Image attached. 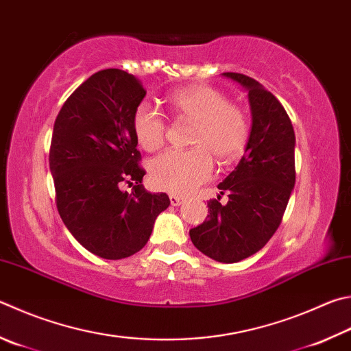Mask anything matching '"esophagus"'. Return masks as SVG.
Returning <instances> with one entry per match:
<instances>
[{"instance_id": "esophagus-1", "label": "esophagus", "mask_w": 351, "mask_h": 351, "mask_svg": "<svg viewBox=\"0 0 351 351\" xmlns=\"http://www.w3.org/2000/svg\"><path fill=\"white\" fill-rule=\"evenodd\" d=\"M170 202H171V206L178 207V206H181V204L184 202V197L178 196V195H170Z\"/></svg>"}]
</instances>
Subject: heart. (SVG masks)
Wrapping results in <instances>:
<instances>
[{"label": "heart", "mask_w": 351, "mask_h": 351, "mask_svg": "<svg viewBox=\"0 0 351 351\" xmlns=\"http://www.w3.org/2000/svg\"><path fill=\"white\" fill-rule=\"evenodd\" d=\"M170 109L195 123L190 138L192 150H167L150 165V181L164 192L187 195L213 176L215 161L228 164L242 155L250 135L245 113L228 104L221 92L207 86H190L169 97ZM133 133L144 150L162 147L167 123L150 104L143 103L133 113Z\"/></svg>", "instance_id": "heart-1"}]
</instances>
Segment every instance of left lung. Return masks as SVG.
<instances>
[{
	"mask_svg": "<svg viewBox=\"0 0 351 351\" xmlns=\"http://www.w3.org/2000/svg\"><path fill=\"white\" fill-rule=\"evenodd\" d=\"M247 90L252 127L244 155L218 189L227 204L208 201L207 221L190 230L197 250L233 264L259 252L278 230L295 189V130L282 104L263 84L226 72Z\"/></svg>",
	"mask_w": 351,
	"mask_h": 351,
	"instance_id": "left-lung-1",
	"label": "left lung"
}]
</instances>
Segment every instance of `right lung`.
<instances>
[{
  "label": "right lung",
  "instance_id": "add662e5",
  "mask_svg": "<svg viewBox=\"0 0 351 351\" xmlns=\"http://www.w3.org/2000/svg\"><path fill=\"white\" fill-rule=\"evenodd\" d=\"M144 97L136 76L101 70L70 95L53 125L49 165L56 207L73 238L104 259L141 250L170 206L167 195L143 186L132 121ZM123 182H136L132 194L119 189Z\"/></svg>",
  "mask_w": 351,
  "mask_h": 351
}]
</instances>
